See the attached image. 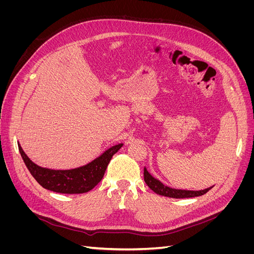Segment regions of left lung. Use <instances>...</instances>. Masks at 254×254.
Here are the masks:
<instances>
[{
    "label": "left lung",
    "mask_w": 254,
    "mask_h": 254,
    "mask_svg": "<svg viewBox=\"0 0 254 254\" xmlns=\"http://www.w3.org/2000/svg\"><path fill=\"white\" fill-rule=\"evenodd\" d=\"M144 180L146 184L148 186V188L155 191V193L161 196H166L171 198H190V197L201 196L213 188L211 187L201 190H188L173 189L165 186V184H163L159 179L155 178V177L147 171V168L146 167H144Z\"/></svg>",
    "instance_id": "8db88e82"
}]
</instances>
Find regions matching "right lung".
Here are the masks:
<instances>
[{
  "mask_svg": "<svg viewBox=\"0 0 254 254\" xmlns=\"http://www.w3.org/2000/svg\"><path fill=\"white\" fill-rule=\"evenodd\" d=\"M18 146L27 170L42 188L61 194H82L91 190L103 179L110 160L122 147L123 143L111 146L86 165L71 170H52L37 165L27 157L20 143Z\"/></svg>",
  "mask_w": 254,
  "mask_h": 254,
  "instance_id": "1",
  "label": "right lung"
}]
</instances>
